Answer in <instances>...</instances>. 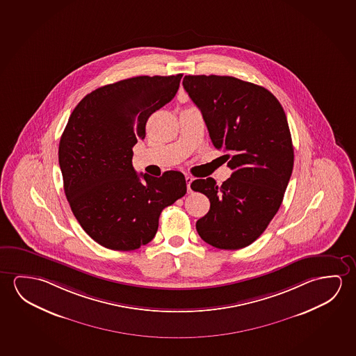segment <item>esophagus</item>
I'll return each instance as SVG.
<instances>
[{
    "instance_id": "1",
    "label": "esophagus",
    "mask_w": 356,
    "mask_h": 356,
    "mask_svg": "<svg viewBox=\"0 0 356 356\" xmlns=\"http://www.w3.org/2000/svg\"><path fill=\"white\" fill-rule=\"evenodd\" d=\"M191 182H192L191 176H186L187 192H188V193H191V192H192Z\"/></svg>"
}]
</instances>
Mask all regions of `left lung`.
I'll use <instances>...</instances> for the list:
<instances>
[{
  "instance_id": "1",
  "label": "left lung",
  "mask_w": 356,
  "mask_h": 356,
  "mask_svg": "<svg viewBox=\"0 0 356 356\" xmlns=\"http://www.w3.org/2000/svg\"><path fill=\"white\" fill-rule=\"evenodd\" d=\"M223 149L233 174L220 186L212 177L191 184L211 208L196 229L209 245L236 250L268 228L284 200L293 169V145L284 108L268 90L233 76L187 75L182 81Z\"/></svg>"
}]
</instances>
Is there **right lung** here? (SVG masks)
<instances>
[{
    "label": "right lung",
    "instance_id": "1",
    "mask_svg": "<svg viewBox=\"0 0 356 356\" xmlns=\"http://www.w3.org/2000/svg\"><path fill=\"white\" fill-rule=\"evenodd\" d=\"M181 77H131L96 88L67 120L59 143L64 191L82 229L99 245L129 252L148 244L161 211L186 193L179 171L138 175L131 165L147 120L175 97Z\"/></svg>",
    "mask_w": 356,
    "mask_h": 356
}]
</instances>
